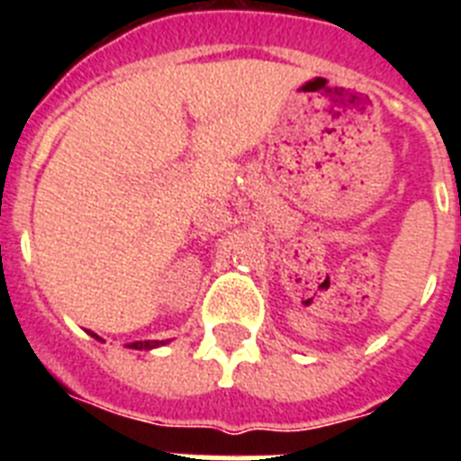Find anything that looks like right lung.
Returning <instances> with one entry per match:
<instances>
[{
  "label": "right lung",
  "instance_id": "right-lung-1",
  "mask_svg": "<svg viewBox=\"0 0 461 461\" xmlns=\"http://www.w3.org/2000/svg\"><path fill=\"white\" fill-rule=\"evenodd\" d=\"M92 337H96L92 332ZM96 339H99V337H96ZM158 344H164V341H133V344H129V348H136V351H142V348H145V351H149V348H157Z\"/></svg>",
  "mask_w": 461,
  "mask_h": 461
}]
</instances>
